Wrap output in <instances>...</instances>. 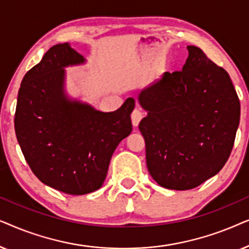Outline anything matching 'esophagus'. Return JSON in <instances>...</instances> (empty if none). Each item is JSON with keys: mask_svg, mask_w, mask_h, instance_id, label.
<instances>
[{"mask_svg": "<svg viewBox=\"0 0 249 249\" xmlns=\"http://www.w3.org/2000/svg\"><path fill=\"white\" fill-rule=\"evenodd\" d=\"M142 119V113L138 110V108H135V110L132 111V113H131L132 125H134V127H137Z\"/></svg>", "mask_w": 249, "mask_h": 249, "instance_id": "34e87169", "label": "esophagus"}]
</instances>
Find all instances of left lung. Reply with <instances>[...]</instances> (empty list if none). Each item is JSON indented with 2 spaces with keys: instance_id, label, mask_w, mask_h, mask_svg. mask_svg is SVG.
<instances>
[{
  "instance_id": "left-lung-1",
  "label": "left lung",
  "mask_w": 249,
  "mask_h": 249,
  "mask_svg": "<svg viewBox=\"0 0 249 249\" xmlns=\"http://www.w3.org/2000/svg\"><path fill=\"white\" fill-rule=\"evenodd\" d=\"M182 70L164 72L142 89L147 115L139 124L152 178L188 190L215 176L232 151L240 102L229 74L202 50L187 46Z\"/></svg>"
}]
</instances>
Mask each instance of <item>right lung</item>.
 Listing matches in <instances>:
<instances>
[{
  "mask_svg": "<svg viewBox=\"0 0 249 249\" xmlns=\"http://www.w3.org/2000/svg\"><path fill=\"white\" fill-rule=\"evenodd\" d=\"M84 62L68 43L51 47L23 77L15 114L17 139L34 175L69 195L101 188L114 149L132 130V97L108 113L68 100L63 68Z\"/></svg>",
  "mask_w": 249,
  "mask_h": 249,
  "instance_id": "1",
  "label": "right lung"
}]
</instances>
